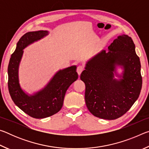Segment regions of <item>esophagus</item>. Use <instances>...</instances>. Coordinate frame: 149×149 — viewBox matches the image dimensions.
<instances>
[{
    "instance_id": "obj_1",
    "label": "esophagus",
    "mask_w": 149,
    "mask_h": 149,
    "mask_svg": "<svg viewBox=\"0 0 149 149\" xmlns=\"http://www.w3.org/2000/svg\"><path fill=\"white\" fill-rule=\"evenodd\" d=\"M84 67L83 66V65H78L77 68V72L78 75H80V74H81V72H83V70H84Z\"/></svg>"
}]
</instances>
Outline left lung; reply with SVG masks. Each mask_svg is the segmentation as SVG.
Returning <instances> with one entry per match:
<instances>
[{"mask_svg":"<svg viewBox=\"0 0 149 149\" xmlns=\"http://www.w3.org/2000/svg\"><path fill=\"white\" fill-rule=\"evenodd\" d=\"M89 59L80 79L85 84L86 106L95 116L115 120L125 114L142 87L140 59L127 35L118 36L108 47ZM123 72L119 74L117 68Z\"/></svg>","mask_w":149,"mask_h":149,"instance_id":"1","label":"left lung"}]
</instances>
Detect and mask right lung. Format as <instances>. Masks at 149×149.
Returning <instances> with one entry per match:
<instances>
[{
  "instance_id": "right-lung-1",
  "label": "right lung",
  "mask_w": 149,
  "mask_h": 149,
  "mask_svg": "<svg viewBox=\"0 0 149 149\" xmlns=\"http://www.w3.org/2000/svg\"><path fill=\"white\" fill-rule=\"evenodd\" d=\"M49 33L46 30H40L24 35L17 42L8 67V90L12 100L26 114L37 119L51 116L59 112L67 89L78 78L77 66L74 65L58 70L42 89L33 94L27 93L22 88L19 79V67L24 49Z\"/></svg>"
}]
</instances>
